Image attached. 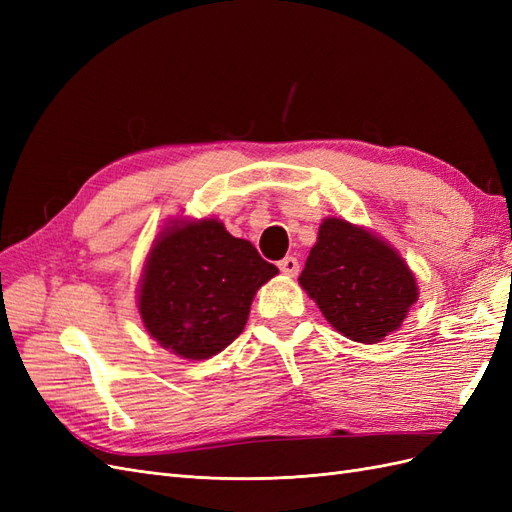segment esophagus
Wrapping results in <instances>:
<instances>
[{
    "label": "esophagus",
    "instance_id": "34e87169",
    "mask_svg": "<svg viewBox=\"0 0 512 512\" xmlns=\"http://www.w3.org/2000/svg\"><path fill=\"white\" fill-rule=\"evenodd\" d=\"M277 267H280V271H282L284 275L294 277V275L299 273V260L294 258V256H286V258H282L280 262H277Z\"/></svg>",
    "mask_w": 512,
    "mask_h": 512
}]
</instances>
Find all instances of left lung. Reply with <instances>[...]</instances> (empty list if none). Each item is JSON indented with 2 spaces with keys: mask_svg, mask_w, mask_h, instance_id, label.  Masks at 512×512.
Segmentation results:
<instances>
[{
  "mask_svg": "<svg viewBox=\"0 0 512 512\" xmlns=\"http://www.w3.org/2000/svg\"><path fill=\"white\" fill-rule=\"evenodd\" d=\"M331 327L359 344H378L401 327L418 299L416 277L374 232L327 218L299 277Z\"/></svg>",
  "mask_w": 512,
  "mask_h": 512,
  "instance_id": "8db88e82",
  "label": "left lung"
}]
</instances>
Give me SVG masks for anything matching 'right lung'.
I'll use <instances>...</instances> for the list:
<instances>
[{
	"instance_id": "1",
	"label": "right lung",
	"mask_w": 512,
	"mask_h": 512,
	"mask_svg": "<svg viewBox=\"0 0 512 512\" xmlns=\"http://www.w3.org/2000/svg\"><path fill=\"white\" fill-rule=\"evenodd\" d=\"M277 267L220 220H173L153 241L138 284L147 333L183 359L203 361L241 335L256 290Z\"/></svg>"
}]
</instances>
